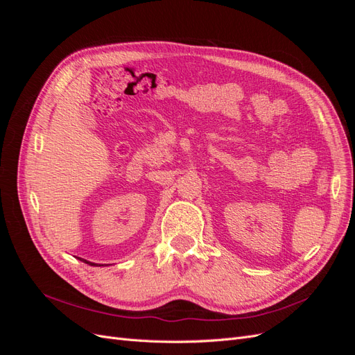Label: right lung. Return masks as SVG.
Returning a JSON list of instances; mask_svg holds the SVG:
<instances>
[{"label":"right lung","instance_id":"add662e5","mask_svg":"<svg viewBox=\"0 0 355 355\" xmlns=\"http://www.w3.org/2000/svg\"><path fill=\"white\" fill-rule=\"evenodd\" d=\"M83 262H85V263H89V265H94V263H92V262H87V261H84V259H83Z\"/></svg>","mask_w":355,"mask_h":355}]
</instances>
